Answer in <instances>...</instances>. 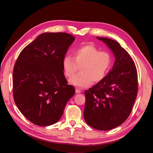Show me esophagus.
I'll return each instance as SVG.
<instances>
[{
    "label": "esophagus",
    "instance_id": "34e87169",
    "mask_svg": "<svg viewBox=\"0 0 153 153\" xmlns=\"http://www.w3.org/2000/svg\"><path fill=\"white\" fill-rule=\"evenodd\" d=\"M82 92V91L79 89H76V93H77V94H78V93H80Z\"/></svg>",
    "mask_w": 153,
    "mask_h": 153
}]
</instances>
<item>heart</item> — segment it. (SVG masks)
I'll return each instance as SVG.
<instances>
[{
  "label": "heart",
  "mask_w": 153,
  "mask_h": 153,
  "mask_svg": "<svg viewBox=\"0 0 153 153\" xmlns=\"http://www.w3.org/2000/svg\"><path fill=\"white\" fill-rule=\"evenodd\" d=\"M73 56L65 55L62 60V67L67 77H71L80 67V71L69 80L72 85L79 88L90 86L93 81H101L109 71L113 57L107 51H100L94 45L87 44L73 51Z\"/></svg>",
  "instance_id": "obj_1"
}]
</instances>
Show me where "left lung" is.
<instances>
[{"instance_id":"left-lung-1","label":"left lung","mask_w":153,"mask_h":153,"mask_svg":"<svg viewBox=\"0 0 153 153\" xmlns=\"http://www.w3.org/2000/svg\"><path fill=\"white\" fill-rule=\"evenodd\" d=\"M97 38L111 49L115 61L105 78L85 91L84 117L92 128L107 131L129 117L138 92V74L132 59L117 41Z\"/></svg>"}]
</instances>
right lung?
<instances>
[{"mask_svg":"<svg viewBox=\"0 0 153 153\" xmlns=\"http://www.w3.org/2000/svg\"><path fill=\"white\" fill-rule=\"evenodd\" d=\"M74 36L43 33L23 49L13 73L14 100L33 124L48 126L60 120L75 88L67 84L62 60Z\"/></svg>","mask_w":153,"mask_h":153,"instance_id":"1","label":"right lung"}]
</instances>
